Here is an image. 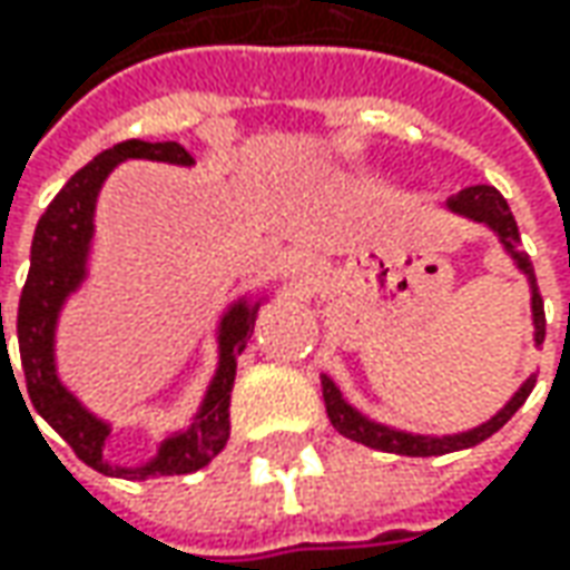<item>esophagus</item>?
<instances>
[{
	"instance_id": "1",
	"label": "esophagus",
	"mask_w": 570,
	"mask_h": 570,
	"mask_svg": "<svg viewBox=\"0 0 570 570\" xmlns=\"http://www.w3.org/2000/svg\"><path fill=\"white\" fill-rule=\"evenodd\" d=\"M285 278L292 285H314L320 278V259L314 253L295 250L285 259Z\"/></svg>"
}]
</instances>
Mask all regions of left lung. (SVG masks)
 Wrapping results in <instances>:
<instances>
[{"label":"left lung","mask_w":570,"mask_h":570,"mask_svg":"<svg viewBox=\"0 0 570 570\" xmlns=\"http://www.w3.org/2000/svg\"><path fill=\"white\" fill-rule=\"evenodd\" d=\"M450 215L470 218L475 225H485L498 237V244L504 247V253L511 256V263L517 266V273H523L527 285H530V314H533V345H542L546 340V314H542V297L537 288V273L527 259V253L520 250V230H517L514 215L508 208V199L494 187H466L460 189L456 196H450L444 203ZM570 323V314H568ZM320 386H323V403H326V415L333 428L340 431L342 438L358 441L364 448L383 450V453H400V456H441V453H453V450H466L482 444L485 438H492L498 428L504 425L517 409L523 405V400L530 396V390L537 386V371L527 381L517 386V393L494 412L489 422L482 425L456 431V434H412L403 428L383 425L367 419L362 409L345 400V393L340 390V383L333 381L330 374H320Z\"/></svg>","instance_id":"left-lung-1"}]
</instances>
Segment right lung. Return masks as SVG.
Returning a JSON list of instances; mask_svg holds the SVG:
<instances>
[{"mask_svg": "<svg viewBox=\"0 0 570 570\" xmlns=\"http://www.w3.org/2000/svg\"><path fill=\"white\" fill-rule=\"evenodd\" d=\"M122 161H165V165L193 167V158L184 145L177 142H129L114 145L100 151L91 165H85L66 187L56 193V199L40 215L31 240V269L18 301V352L28 381V396L33 409L66 438V444L76 450L78 460H85L91 470L104 475H129V479H155V475H184L208 466L230 438V386L237 374V355L247 348L253 323L259 307L269 301V292L259 295H237L215 323V345L218 364L208 381L203 403L189 425L167 431L158 441V450L136 463L122 466L107 460V438L114 425L91 412L76 393L59 377L56 362V333L59 317L69 304V297L88 282L91 273V253H95V212H98L100 187ZM2 333V304H0ZM9 352L2 333V355ZM14 377V371H11ZM18 386V383H14Z\"/></svg>", "mask_w": 570, "mask_h": 570, "instance_id": "right-lung-1", "label": "right lung"}]
</instances>
